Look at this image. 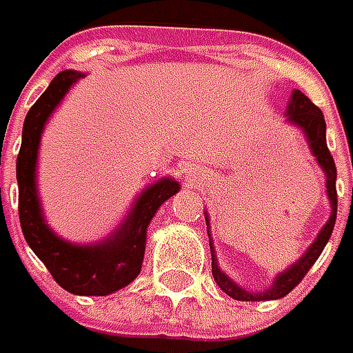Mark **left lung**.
Returning <instances> with one entry per match:
<instances>
[{"label":"left lung","instance_id":"8db88e82","mask_svg":"<svg viewBox=\"0 0 353 353\" xmlns=\"http://www.w3.org/2000/svg\"><path fill=\"white\" fill-rule=\"evenodd\" d=\"M287 121L292 123V125H296V128H301V131L305 133L312 155L316 157V163L322 167L324 174H326V192H328L330 206H332L330 220L320 230L316 239L312 241V245L305 251V255L299 261H294L289 269L279 273L275 281H273V285L269 289H265L263 292L245 291V289H241L239 285H236L232 279L228 277L224 271L218 267L216 255H214V245H212L210 241L212 275H214V281L218 283V287L225 294H230L236 301H275V299L287 296L305 279L306 273L310 271V267L319 259L320 253L326 248L328 239L332 236L334 224H336V210H338L336 165H334V159L330 155V151H328V145H326V121H324V116H322L320 108H316L314 103L310 102L301 90H294L291 96V102H289V110H287ZM206 224H208V218H206ZM208 236H210V230H208Z\"/></svg>","mask_w":353,"mask_h":353}]
</instances>
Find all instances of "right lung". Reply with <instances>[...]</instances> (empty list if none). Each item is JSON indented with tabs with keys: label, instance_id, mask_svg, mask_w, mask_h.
I'll return each mask as SVG.
<instances>
[{
	"label": "right lung",
	"instance_id": "obj_1",
	"mask_svg": "<svg viewBox=\"0 0 353 353\" xmlns=\"http://www.w3.org/2000/svg\"><path fill=\"white\" fill-rule=\"evenodd\" d=\"M78 78H84V74L76 70L59 72L25 117L17 155L19 220L29 248L64 291L84 296H105L123 289L139 275L145 255L147 225L161 204L179 192L181 184L174 179H161L147 186L133 202V208L121 225L98 243L74 245L48 228L37 192L39 143L47 119L70 86L78 82Z\"/></svg>",
	"mask_w": 353,
	"mask_h": 353
}]
</instances>
